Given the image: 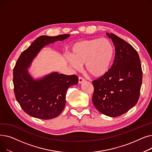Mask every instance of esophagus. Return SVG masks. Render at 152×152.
<instances>
[{"label": "esophagus", "mask_w": 152, "mask_h": 152, "mask_svg": "<svg viewBox=\"0 0 152 152\" xmlns=\"http://www.w3.org/2000/svg\"><path fill=\"white\" fill-rule=\"evenodd\" d=\"M85 81H86V80H85V79H84L83 77H79V80H78L79 84H81V83L85 82Z\"/></svg>", "instance_id": "34e87169"}]
</instances>
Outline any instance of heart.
I'll list each match as a JSON object with an SVG mask.
<instances>
[{"mask_svg": "<svg viewBox=\"0 0 152 152\" xmlns=\"http://www.w3.org/2000/svg\"><path fill=\"white\" fill-rule=\"evenodd\" d=\"M67 57L76 69L84 64L86 71L93 77H100L108 70L114 55V47L106 38L84 40L75 43Z\"/></svg>", "mask_w": 152, "mask_h": 152, "instance_id": "heart-1", "label": "heart"}]
</instances>
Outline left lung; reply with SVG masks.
I'll return each instance as SVG.
<instances>
[{
    "label": "left lung",
    "mask_w": 152,
    "mask_h": 152,
    "mask_svg": "<svg viewBox=\"0 0 152 152\" xmlns=\"http://www.w3.org/2000/svg\"><path fill=\"white\" fill-rule=\"evenodd\" d=\"M107 35L115 46V60L104 75L92 81V102L102 114L116 117L137 103L142 71L139 54L134 48L113 33Z\"/></svg>",
    "instance_id": "1"
}]
</instances>
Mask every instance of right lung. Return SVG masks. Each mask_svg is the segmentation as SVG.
<instances>
[{
  "mask_svg": "<svg viewBox=\"0 0 152 152\" xmlns=\"http://www.w3.org/2000/svg\"><path fill=\"white\" fill-rule=\"evenodd\" d=\"M69 34L57 36H41L23 51L14 67L13 85L16 99L25 113L41 119L58 116L65 108L66 93L71 86L78 83L77 76L53 72L34 79L28 72L33 59L44 47L63 41Z\"/></svg>",
  "mask_w": 152,
  "mask_h": 152,
  "instance_id": "1",
  "label": "right lung"
}]
</instances>
